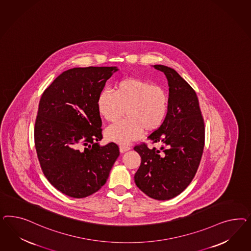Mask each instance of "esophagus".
<instances>
[{
    "instance_id": "34e87169",
    "label": "esophagus",
    "mask_w": 251,
    "mask_h": 251,
    "mask_svg": "<svg viewBox=\"0 0 251 251\" xmlns=\"http://www.w3.org/2000/svg\"><path fill=\"white\" fill-rule=\"evenodd\" d=\"M129 149H130V147H129V145H120V151H121V152H125L126 151H129Z\"/></svg>"
}]
</instances>
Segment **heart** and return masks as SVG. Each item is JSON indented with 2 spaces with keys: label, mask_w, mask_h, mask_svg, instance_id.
Listing matches in <instances>:
<instances>
[{
  "label": "heart",
  "mask_w": 251,
  "mask_h": 251,
  "mask_svg": "<svg viewBox=\"0 0 251 251\" xmlns=\"http://www.w3.org/2000/svg\"><path fill=\"white\" fill-rule=\"evenodd\" d=\"M97 105L106 122H117L126 112V119L106 130L109 140L124 145L138 139L144 129L152 132L159 128L167 117L169 98L162 86L139 78H126L115 84L114 91L105 88L100 92Z\"/></svg>",
  "instance_id": "heart-1"
}]
</instances>
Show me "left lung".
Wrapping results in <instances>:
<instances>
[{"mask_svg": "<svg viewBox=\"0 0 251 251\" xmlns=\"http://www.w3.org/2000/svg\"><path fill=\"white\" fill-rule=\"evenodd\" d=\"M167 76L169 106L158 129L148 136L160 149L145 143L135 145L141 166L134 175L137 187L147 196L166 201L180 194L196 175L205 140L204 121L197 95L174 69L154 65Z\"/></svg>", "mask_w": 251, "mask_h": 251, "instance_id": "8db88e82", "label": "left lung"}]
</instances>
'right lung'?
I'll return each instance as SVG.
<instances>
[{
    "label": "right lung",
    "mask_w": 251,
    "mask_h": 251,
    "mask_svg": "<svg viewBox=\"0 0 251 251\" xmlns=\"http://www.w3.org/2000/svg\"><path fill=\"white\" fill-rule=\"evenodd\" d=\"M117 67L73 68L43 92L34 128L43 174L69 197L92 195L106 182L119 146H100L102 121L97 100Z\"/></svg>",
    "instance_id": "add662e5"
}]
</instances>
